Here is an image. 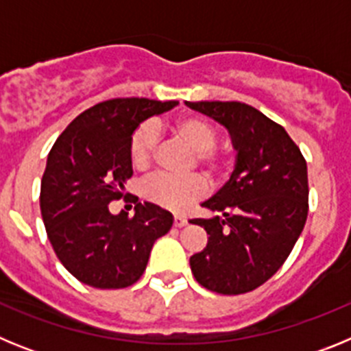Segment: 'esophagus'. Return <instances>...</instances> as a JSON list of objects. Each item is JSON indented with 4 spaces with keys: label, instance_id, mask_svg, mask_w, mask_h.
<instances>
[{
    "label": "esophagus",
    "instance_id": "1",
    "mask_svg": "<svg viewBox=\"0 0 351 351\" xmlns=\"http://www.w3.org/2000/svg\"><path fill=\"white\" fill-rule=\"evenodd\" d=\"M186 223H188V219H186L184 216H181V214H176V216H173V225L176 226H184Z\"/></svg>",
    "mask_w": 351,
    "mask_h": 351
}]
</instances>
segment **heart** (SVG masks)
Listing matches in <instances>:
<instances>
[{"label": "heart", "mask_w": 351, "mask_h": 351, "mask_svg": "<svg viewBox=\"0 0 351 351\" xmlns=\"http://www.w3.org/2000/svg\"><path fill=\"white\" fill-rule=\"evenodd\" d=\"M172 132L193 149V163L202 167L210 179L219 181L225 178L228 165L221 151L216 149L218 130L214 128L213 123L198 116H184L173 123ZM156 144V125L153 121H145L132 133V138H130V158L133 165L137 169H145L151 165ZM206 191V181L198 173L181 176V178L169 176V173H156L153 178L145 179L142 184V195L145 200L173 213L188 209L195 200L202 198Z\"/></svg>", "instance_id": "1"}]
</instances>
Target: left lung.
Returning <instances> with one entry per match:
<instances>
[{
	"instance_id": "left-lung-1",
	"label": "left lung",
	"mask_w": 351,
	"mask_h": 351,
	"mask_svg": "<svg viewBox=\"0 0 351 351\" xmlns=\"http://www.w3.org/2000/svg\"><path fill=\"white\" fill-rule=\"evenodd\" d=\"M228 130L230 179L202 202L207 246L190 258L195 280L223 295L255 290L288 258L308 218V167L283 126L241 101H186Z\"/></svg>"
}]
</instances>
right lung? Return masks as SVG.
Listing matches in <instances>:
<instances>
[{"mask_svg":"<svg viewBox=\"0 0 351 351\" xmlns=\"http://www.w3.org/2000/svg\"><path fill=\"white\" fill-rule=\"evenodd\" d=\"M178 101L114 98L84 110L52 145L42 178L40 210L47 237L64 269L89 287L126 288L141 280L156 239L173 218L151 202L135 214H112L133 176L130 138L147 117Z\"/></svg>","mask_w":351,"mask_h":351,"instance_id":"1","label":"right lung"}]
</instances>
